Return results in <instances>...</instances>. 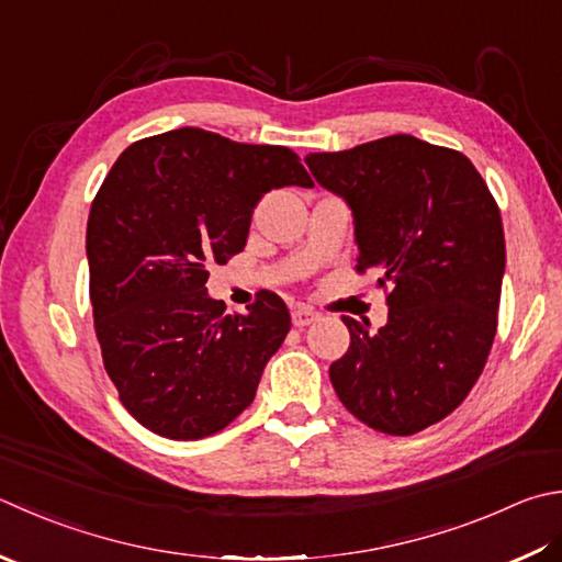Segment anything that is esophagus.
I'll use <instances>...</instances> for the list:
<instances>
[{
  "instance_id": "1",
  "label": "esophagus",
  "mask_w": 562,
  "mask_h": 562,
  "mask_svg": "<svg viewBox=\"0 0 562 562\" xmlns=\"http://www.w3.org/2000/svg\"><path fill=\"white\" fill-rule=\"evenodd\" d=\"M291 321L295 327H305L313 321H317V311L308 308V305H295V308L291 311Z\"/></svg>"
}]
</instances>
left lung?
Masks as SVG:
<instances>
[{
    "label": "left lung",
    "instance_id": "8db88e82",
    "mask_svg": "<svg viewBox=\"0 0 562 562\" xmlns=\"http://www.w3.org/2000/svg\"><path fill=\"white\" fill-rule=\"evenodd\" d=\"M305 164L352 207L355 269L376 271L389 303L376 333L342 317L335 394L369 428L413 436L468 398L490 357L506 263L499 205L468 156L411 134Z\"/></svg>",
    "mask_w": 562,
    "mask_h": 562
}]
</instances>
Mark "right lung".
<instances>
[{
  "label": "right lung",
  "mask_w": 562,
  "mask_h": 562,
  "mask_svg": "<svg viewBox=\"0 0 562 562\" xmlns=\"http://www.w3.org/2000/svg\"><path fill=\"white\" fill-rule=\"evenodd\" d=\"M283 186H313L285 146L183 126L134 142L94 195L85 249L102 362L122 406L158 436L227 428L289 335L277 293L227 315L205 289L207 269L245 249L259 200Z\"/></svg>",
  "instance_id": "obj_1"
}]
</instances>
